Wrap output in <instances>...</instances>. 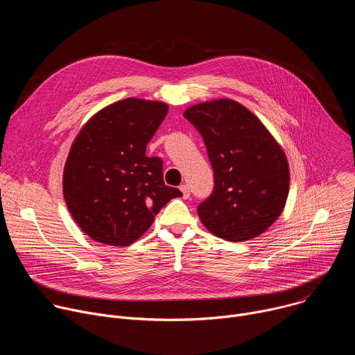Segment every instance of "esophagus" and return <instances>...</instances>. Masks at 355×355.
Returning <instances> with one entry per match:
<instances>
[{"label": "esophagus", "mask_w": 355, "mask_h": 355, "mask_svg": "<svg viewBox=\"0 0 355 355\" xmlns=\"http://www.w3.org/2000/svg\"><path fill=\"white\" fill-rule=\"evenodd\" d=\"M180 189H181V192H182V196H184V199H188V198H189V195H191L189 187L184 184V185H181V187H180Z\"/></svg>", "instance_id": "34e87169"}]
</instances>
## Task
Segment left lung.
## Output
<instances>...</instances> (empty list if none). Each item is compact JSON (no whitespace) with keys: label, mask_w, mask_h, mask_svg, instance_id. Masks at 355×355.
Returning a JSON list of instances; mask_svg holds the SVG:
<instances>
[{"label":"left lung","mask_w":355,"mask_h":355,"mask_svg":"<svg viewBox=\"0 0 355 355\" xmlns=\"http://www.w3.org/2000/svg\"><path fill=\"white\" fill-rule=\"evenodd\" d=\"M184 116L207 146L214 191L198 216L215 236L245 241L264 233L282 214L289 192L284 150L245 107L216 99L189 107Z\"/></svg>","instance_id":"1"}]
</instances>
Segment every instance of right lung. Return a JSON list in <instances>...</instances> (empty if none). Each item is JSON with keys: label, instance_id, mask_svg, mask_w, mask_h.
<instances>
[{"label": "right lung", "instance_id": "right-lung-1", "mask_svg": "<svg viewBox=\"0 0 355 355\" xmlns=\"http://www.w3.org/2000/svg\"><path fill=\"white\" fill-rule=\"evenodd\" d=\"M168 112L159 101L126 98L101 110L76 137L64 166L67 208L95 241L129 245L181 191L163 180V160L146 144Z\"/></svg>", "mask_w": 355, "mask_h": 355}]
</instances>
